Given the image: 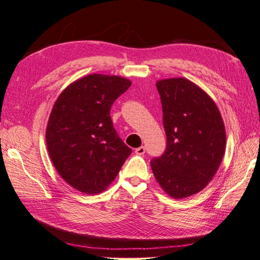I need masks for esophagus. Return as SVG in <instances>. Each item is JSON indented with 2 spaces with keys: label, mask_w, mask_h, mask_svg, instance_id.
<instances>
[{
  "label": "esophagus",
  "mask_w": 260,
  "mask_h": 260,
  "mask_svg": "<svg viewBox=\"0 0 260 260\" xmlns=\"http://www.w3.org/2000/svg\"><path fill=\"white\" fill-rule=\"evenodd\" d=\"M135 153L137 154V155H143V154L145 153V146H140L137 147L135 150Z\"/></svg>",
  "instance_id": "1"
}]
</instances>
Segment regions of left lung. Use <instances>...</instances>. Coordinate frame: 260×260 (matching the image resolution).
<instances>
[{
	"mask_svg": "<svg viewBox=\"0 0 260 260\" xmlns=\"http://www.w3.org/2000/svg\"><path fill=\"white\" fill-rule=\"evenodd\" d=\"M161 96L167 148L151 159L158 184L183 199L207 186L222 161L225 131L214 102L185 78L156 82Z\"/></svg>",
	"mask_w": 260,
	"mask_h": 260,
	"instance_id": "obj_1",
	"label": "left lung"
}]
</instances>
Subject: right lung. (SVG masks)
Masks as SVG:
<instances>
[{
  "mask_svg": "<svg viewBox=\"0 0 260 260\" xmlns=\"http://www.w3.org/2000/svg\"><path fill=\"white\" fill-rule=\"evenodd\" d=\"M129 87L128 79L93 74L73 82L54 103L46 133L49 155L75 189L105 190L132 154L110 117L114 102Z\"/></svg>",
  "mask_w": 260,
  "mask_h": 260,
  "instance_id": "right-lung-1",
  "label": "right lung"
}]
</instances>
